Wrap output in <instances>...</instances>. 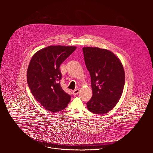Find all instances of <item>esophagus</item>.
Listing matches in <instances>:
<instances>
[{
	"instance_id": "obj_1",
	"label": "esophagus",
	"mask_w": 153,
	"mask_h": 153,
	"mask_svg": "<svg viewBox=\"0 0 153 153\" xmlns=\"http://www.w3.org/2000/svg\"><path fill=\"white\" fill-rule=\"evenodd\" d=\"M72 92H73V94H74V95H76L78 94V93L79 92V90L78 89H76L74 90V91H72Z\"/></svg>"
}]
</instances>
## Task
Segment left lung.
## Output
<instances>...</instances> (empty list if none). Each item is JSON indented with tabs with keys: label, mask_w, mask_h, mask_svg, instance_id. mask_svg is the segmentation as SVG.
Returning a JSON list of instances; mask_svg holds the SVG:
<instances>
[{
	"label": "left lung",
	"mask_w": 153,
	"mask_h": 153,
	"mask_svg": "<svg viewBox=\"0 0 153 153\" xmlns=\"http://www.w3.org/2000/svg\"><path fill=\"white\" fill-rule=\"evenodd\" d=\"M82 51L92 90L88 109L94 114H104L114 108L122 95L125 84L123 66L108 50L84 47Z\"/></svg>",
	"instance_id": "8db88e82"
}]
</instances>
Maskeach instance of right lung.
<instances>
[{"instance_id":"obj_1","label":"right lung","mask_w":153,"mask_h":153,"mask_svg":"<svg viewBox=\"0 0 153 153\" xmlns=\"http://www.w3.org/2000/svg\"><path fill=\"white\" fill-rule=\"evenodd\" d=\"M74 46H49L36 52L27 71V82L35 100L44 108L56 112L65 108L71 100L61 86L59 67L74 52Z\"/></svg>"}]
</instances>
